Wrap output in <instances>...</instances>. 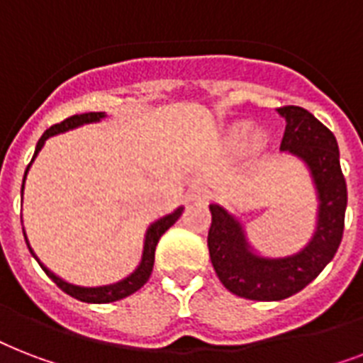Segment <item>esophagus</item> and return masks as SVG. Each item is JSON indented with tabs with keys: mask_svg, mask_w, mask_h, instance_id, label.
<instances>
[{
	"mask_svg": "<svg viewBox=\"0 0 363 363\" xmlns=\"http://www.w3.org/2000/svg\"><path fill=\"white\" fill-rule=\"evenodd\" d=\"M188 199L190 201H198V203H203V201H207L209 199V192L205 190L203 186H192L190 190H188Z\"/></svg>",
	"mask_w": 363,
	"mask_h": 363,
	"instance_id": "1",
	"label": "esophagus"
}]
</instances>
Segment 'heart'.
Returning <instances> with one entry per match:
<instances>
[{"label":"heart","mask_w":363,"mask_h":363,"mask_svg":"<svg viewBox=\"0 0 363 363\" xmlns=\"http://www.w3.org/2000/svg\"><path fill=\"white\" fill-rule=\"evenodd\" d=\"M247 130H248L247 122H239V124H235L232 130H230V133H232L233 137H239L242 135V133H247ZM247 137H248V141L252 143V145H256V147L262 145V141H264V133H262L259 130H250Z\"/></svg>","instance_id":"heart-1"}]
</instances>
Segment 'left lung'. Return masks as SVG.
I'll list each match as a JSON object with an SVG mask.
<instances>
[{"label": "left lung", "instance_id": "1", "mask_svg": "<svg viewBox=\"0 0 363 363\" xmlns=\"http://www.w3.org/2000/svg\"><path fill=\"white\" fill-rule=\"evenodd\" d=\"M277 111L286 121L281 150L298 156L315 182L318 216L313 239L290 256H259L247 241L241 222L220 205H209L213 222L207 245L216 275L230 292L254 301L290 298L315 281L341 245L347 211V182L335 135L301 107Z\"/></svg>", "mask_w": 363, "mask_h": 363}]
</instances>
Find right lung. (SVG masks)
Instances as JSON below:
<instances>
[{"instance_id":"obj_1","label":"right lung","mask_w":363,"mask_h":363,"mask_svg":"<svg viewBox=\"0 0 363 363\" xmlns=\"http://www.w3.org/2000/svg\"><path fill=\"white\" fill-rule=\"evenodd\" d=\"M101 118H105V113H84V115H75V116H69V118H65L64 122H60V124H54L50 125L45 133L41 135V139L37 141V147H35V154H33V158L31 162L35 160V156L39 154V150L43 148L45 141H47L48 137L56 135V133H64V131H69L73 128H79L82 124H92V122H99ZM31 165V164H30ZM30 165L26 167V173H24V181H26V175H28V171H30ZM24 181H22V190H24ZM182 211L184 207H179L175 209L171 215H165L162 216L160 220H156L154 224H150L145 233V245H143V256H141V262L137 265V269L128 275L125 279L122 281L115 282V284H105V286H77V284H71V282H65L64 279H60L52 273V271L45 267V265L39 262V258L35 256V252L31 250L30 242H28V248H30V252L33 254V258L39 262V265L43 267V271L47 273L50 279H52L58 288H62L65 294H69L71 298L79 299V301H86V303H111V301H118V299H124L128 296H131L133 292H137L139 288L148 281V277L152 273V267H154V252H156V245H158L160 238L164 235L167 230H169L177 220H179V216L182 215Z\"/></svg>"}]
</instances>
